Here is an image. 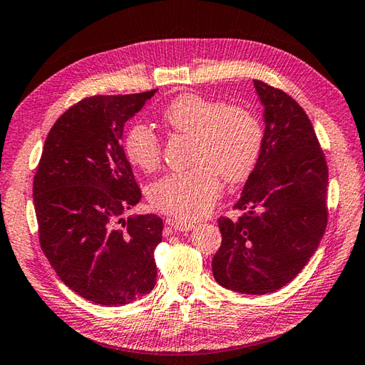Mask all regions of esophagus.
Returning a JSON list of instances; mask_svg holds the SVG:
<instances>
[{"mask_svg": "<svg viewBox=\"0 0 365 365\" xmlns=\"http://www.w3.org/2000/svg\"><path fill=\"white\" fill-rule=\"evenodd\" d=\"M168 225H170V228L175 231H190L195 227V223L187 222V220H175V218H169Z\"/></svg>", "mask_w": 365, "mask_h": 365, "instance_id": "obj_1", "label": "esophagus"}]
</instances>
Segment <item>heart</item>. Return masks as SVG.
Listing matches in <instances>:
<instances>
[{
  "mask_svg": "<svg viewBox=\"0 0 365 365\" xmlns=\"http://www.w3.org/2000/svg\"><path fill=\"white\" fill-rule=\"evenodd\" d=\"M163 123L177 134L193 137V169L172 172L151 185L150 201L156 209L183 220L204 215L220 195V177L228 183L246 180L262 151L258 119L240 107L197 94H182L161 113ZM129 161L143 170L161 163L160 138L150 128L135 124L124 140Z\"/></svg>",
  "mask_w": 365,
  "mask_h": 365,
  "instance_id": "b5f03b06",
  "label": "heart"
}]
</instances>
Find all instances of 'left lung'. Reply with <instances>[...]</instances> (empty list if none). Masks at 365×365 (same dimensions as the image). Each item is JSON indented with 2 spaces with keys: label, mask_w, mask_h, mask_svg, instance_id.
Returning a JSON list of instances; mask_svg holds the SVG:
<instances>
[{
  "label": "left lung",
  "mask_w": 365,
  "mask_h": 365,
  "mask_svg": "<svg viewBox=\"0 0 365 365\" xmlns=\"http://www.w3.org/2000/svg\"><path fill=\"white\" fill-rule=\"evenodd\" d=\"M263 105V142L235 209L220 218L212 273L225 289L264 295L304 268L327 227L326 156L307 113L286 92L254 81Z\"/></svg>",
  "instance_id": "1"
}]
</instances>
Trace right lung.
<instances>
[{"label":"right lung","mask_w":365,"mask_h":365,"mask_svg":"<svg viewBox=\"0 0 365 365\" xmlns=\"http://www.w3.org/2000/svg\"><path fill=\"white\" fill-rule=\"evenodd\" d=\"M155 92L73 105L49 130L33 180L44 255L65 286L103 307L134 302L156 284L163 220L123 217L142 200L123 150L124 124Z\"/></svg>","instance_id":"right-lung-1"}]
</instances>
